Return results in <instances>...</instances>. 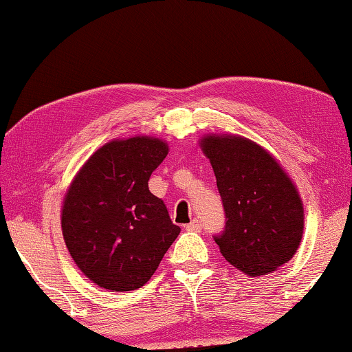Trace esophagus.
Segmentation results:
<instances>
[{
	"instance_id": "1",
	"label": "esophagus",
	"mask_w": 352,
	"mask_h": 352,
	"mask_svg": "<svg viewBox=\"0 0 352 352\" xmlns=\"http://www.w3.org/2000/svg\"><path fill=\"white\" fill-rule=\"evenodd\" d=\"M200 229H201V223L199 219H194L192 223L186 226V230H190V232H200Z\"/></svg>"
}]
</instances>
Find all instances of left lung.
<instances>
[{
    "instance_id": "left-lung-1",
    "label": "left lung",
    "mask_w": 352,
    "mask_h": 352,
    "mask_svg": "<svg viewBox=\"0 0 352 352\" xmlns=\"http://www.w3.org/2000/svg\"><path fill=\"white\" fill-rule=\"evenodd\" d=\"M200 147L224 206V230L213 235L223 256L252 277L290 261L300 247L305 211L276 158L250 139L229 134L206 136Z\"/></svg>"
}]
</instances>
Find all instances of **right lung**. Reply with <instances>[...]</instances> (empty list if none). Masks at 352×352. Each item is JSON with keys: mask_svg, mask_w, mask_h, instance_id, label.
<instances>
[{"mask_svg": "<svg viewBox=\"0 0 352 352\" xmlns=\"http://www.w3.org/2000/svg\"><path fill=\"white\" fill-rule=\"evenodd\" d=\"M168 155L166 142L136 136L96 151L72 181L62 234L76 266L105 290L141 288L181 232L148 179Z\"/></svg>", "mask_w": 352, "mask_h": 352, "instance_id": "add662e5", "label": "right lung"}]
</instances>
